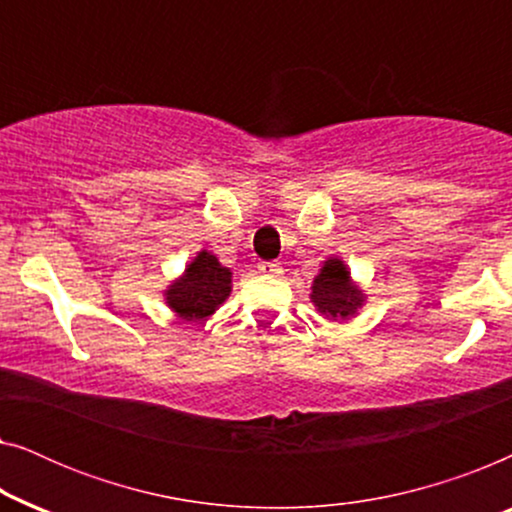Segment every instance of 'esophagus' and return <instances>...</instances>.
<instances>
[{
  "label": "esophagus",
  "instance_id": "1",
  "mask_svg": "<svg viewBox=\"0 0 512 512\" xmlns=\"http://www.w3.org/2000/svg\"><path fill=\"white\" fill-rule=\"evenodd\" d=\"M258 270L263 272V275H270V277H279L282 275V265H279L277 261H263L261 265H258Z\"/></svg>",
  "mask_w": 512,
  "mask_h": 512
}]
</instances>
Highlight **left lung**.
Masks as SVG:
<instances>
[{
	"label": "left lung",
	"instance_id": "8db88e82",
	"mask_svg": "<svg viewBox=\"0 0 512 512\" xmlns=\"http://www.w3.org/2000/svg\"><path fill=\"white\" fill-rule=\"evenodd\" d=\"M310 298L314 307L328 319H349L359 312L366 293L352 282V275L340 258H328L319 275L314 277Z\"/></svg>",
	"mask_w": 512,
	"mask_h": 512
}]
</instances>
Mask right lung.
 I'll return each mask as SVG.
<instances>
[{"instance_id": "obj_1", "label": "right lung", "mask_w": 512, "mask_h": 512, "mask_svg": "<svg viewBox=\"0 0 512 512\" xmlns=\"http://www.w3.org/2000/svg\"><path fill=\"white\" fill-rule=\"evenodd\" d=\"M230 286L233 272L223 268L214 254L202 249L186 265L184 275L167 286L165 300L181 321H205L230 296Z\"/></svg>"}]
</instances>
